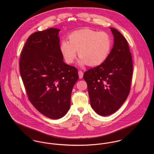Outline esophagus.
I'll use <instances>...</instances> for the list:
<instances>
[{
  "label": "esophagus",
  "instance_id": "obj_1",
  "mask_svg": "<svg viewBox=\"0 0 154 154\" xmlns=\"http://www.w3.org/2000/svg\"><path fill=\"white\" fill-rule=\"evenodd\" d=\"M78 74H79V78H80V79H81V78H83L84 73L82 72V71L79 70V71L78 72Z\"/></svg>",
  "mask_w": 154,
  "mask_h": 154
}]
</instances>
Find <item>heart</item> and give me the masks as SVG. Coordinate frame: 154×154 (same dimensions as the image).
<instances>
[{
  "label": "heart",
  "instance_id": "heart-1",
  "mask_svg": "<svg viewBox=\"0 0 154 154\" xmlns=\"http://www.w3.org/2000/svg\"><path fill=\"white\" fill-rule=\"evenodd\" d=\"M111 45V38L106 32L83 29L71 33L68 37V42H61L60 50L67 63L74 62L76 51H78L81 65L97 66L104 63L109 57Z\"/></svg>",
  "mask_w": 154,
  "mask_h": 154
}]
</instances>
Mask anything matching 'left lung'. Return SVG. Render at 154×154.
Returning a JSON list of instances; mask_svg holds the SVG:
<instances>
[{
    "label": "left lung",
    "mask_w": 154,
    "mask_h": 154,
    "mask_svg": "<svg viewBox=\"0 0 154 154\" xmlns=\"http://www.w3.org/2000/svg\"><path fill=\"white\" fill-rule=\"evenodd\" d=\"M112 48L101 65L86 71L84 79L88 85L92 108L99 115L109 116L122 106L128 97L133 73L132 55L126 39L116 29Z\"/></svg>",
    "instance_id": "8db88e82"
}]
</instances>
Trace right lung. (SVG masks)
Returning <instances> with one entry per match:
<instances>
[{
    "label": "right lung",
    "instance_id": "1",
    "mask_svg": "<svg viewBox=\"0 0 154 154\" xmlns=\"http://www.w3.org/2000/svg\"><path fill=\"white\" fill-rule=\"evenodd\" d=\"M60 29L51 28L32 34L22 49L20 74L29 101L45 116L59 119L70 106L78 69L66 64L60 50Z\"/></svg>",
    "mask_w": 154,
    "mask_h": 154
}]
</instances>
